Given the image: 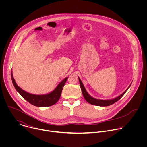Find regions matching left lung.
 <instances>
[{"instance_id": "8db88e82", "label": "left lung", "mask_w": 147, "mask_h": 147, "mask_svg": "<svg viewBox=\"0 0 147 147\" xmlns=\"http://www.w3.org/2000/svg\"><path fill=\"white\" fill-rule=\"evenodd\" d=\"M78 80H79L80 85V87H81L82 94L83 95L84 98H85V99L89 103H90L91 105H96V106H99V107H107V106H109V105H111L115 103L117 101H118L124 95V94L125 93V92L127 91V90L129 88V87H130V86L131 84L129 86V87L126 89V90H125L123 93H122L119 96H117V97H116V98H115L113 99H111L103 100V99H98L94 98L92 97L90 95H89V94L86 91L84 86L83 84L81 82L80 77H78Z\"/></svg>"}]
</instances>
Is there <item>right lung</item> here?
I'll return each instance as SVG.
<instances>
[{"label":"right lung","mask_w":147,"mask_h":147,"mask_svg":"<svg viewBox=\"0 0 147 147\" xmlns=\"http://www.w3.org/2000/svg\"><path fill=\"white\" fill-rule=\"evenodd\" d=\"M68 77H66L59 83L55 89L52 92L44 95H35L28 93L18 87L13 77L11 71V80L16 91L27 102L38 107H47L55 104L59 99L61 91Z\"/></svg>","instance_id":"1"}]
</instances>
